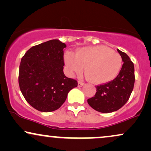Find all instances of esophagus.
Listing matches in <instances>:
<instances>
[{
	"label": "esophagus",
	"instance_id": "1",
	"mask_svg": "<svg viewBox=\"0 0 151 151\" xmlns=\"http://www.w3.org/2000/svg\"><path fill=\"white\" fill-rule=\"evenodd\" d=\"M83 85H84V83L81 82V81H78V87H82Z\"/></svg>",
	"mask_w": 151,
	"mask_h": 151
}]
</instances>
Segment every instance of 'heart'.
<instances>
[{
  "label": "heart",
  "mask_w": 151,
  "mask_h": 151,
  "mask_svg": "<svg viewBox=\"0 0 151 151\" xmlns=\"http://www.w3.org/2000/svg\"><path fill=\"white\" fill-rule=\"evenodd\" d=\"M64 62L69 74H80L85 68V77L95 84H103L113 80L122 65L121 55L105 46L79 48L75 54L68 51Z\"/></svg>",
  "instance_id": "heart-1"
}]
</instances>
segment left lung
Masks as SVG:
<instances>
[{"label":"left lung","instance_id":"1","mask_svg":"<svg viewBox=\"0 0 151 151\" xmlns=\"http://www.w3.org/2000/svg\"><path fill=\"white\" fill-rule=\"evenodd\" d=\"M122 67L115 79L108 83L96 86L94 97L87 100L88 105L96 111L109 113L117 111L127 102L134 88V66L130 58L125 52L119 49Z\"/></svg>","mask_w":151,"mask_h":151}]
</instances>
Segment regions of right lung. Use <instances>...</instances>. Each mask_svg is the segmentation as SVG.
<instances>
[{"instance_id":"add662e5","label":"right lung","mask_w":151,"mask_h":151,"mask_svg":"<svg viewBox=\"0 0 151 151\" xmlns=\"http://www.w3.org/2000/svg\"><path fill=\"white\" fill-rule=\"evenodd\" d=\"M66 44L52 39L32 47L21 60L19 85L27 103L43 112L58 110L77 81L63 72Z\"/></svg>"}]
</instances>
